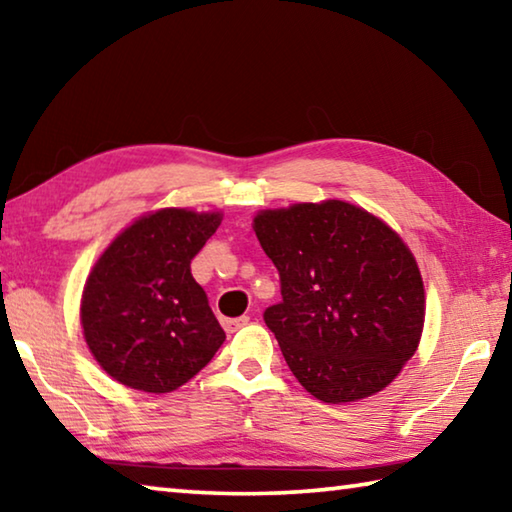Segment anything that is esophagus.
Listing matches in <instances>:
<instances>
[{
    "instance_id": "obj_1",
    "label": "esophagus",
    "mask_w": 512,
    "mask_h": 512,
    "mask_svg": "<svg viewBox=\"0 0 512 512\" xmlns=\"http://www.w3.org/2000/svg\"><path fill=\"white\" fill-rule=\"evenodd\" d=\"M248 316H239V318H225L223 320V327H225V332H237V329H241V327H246L248 325Z\"/></svg>"
}]
</instances>
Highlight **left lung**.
Returning a JSON list of instances; mask_svg holds the SVG:
<instances>
[{"label":"left lung","instance_id":"obj_1","mask_svg":"<svg viewBox=\"0 0 512 512\" xmlns=\"http://www.w3.org/2000/svg\"><path fill=\"white\" fill-rule=\"evenodd\" d=\"M253 230L282 282L264 320L305 391L327 404L384 391L418 350L427 309L404 239L339 198L259 210Z\"/></svg>","mask_w":512,"mask_h":512}]
</instances>
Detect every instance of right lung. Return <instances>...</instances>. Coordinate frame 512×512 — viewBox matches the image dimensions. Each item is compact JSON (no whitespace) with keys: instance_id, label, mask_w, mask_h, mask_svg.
I'll list each match as a JSON object with an SVG mask.
<instances>
[{"instance_id":"add662e5","label":"right lung","mask_w":512,"mask_h":512,"mask_svg":"<svg viewBox=\"0 0 512 512\" xmlns=\"http://www.w3.org/2000/svg\"><path fill=\"white\" fill-rule=\"evenodd\" d=\"M223 214L160 207L126 225L94 262L81 296L85 343L101 370L142 393H171L225 341L192 277Z\"/></svg>"}]
</instances>
